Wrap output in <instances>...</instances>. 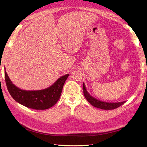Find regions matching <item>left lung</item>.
Returning <instances> with one entry per match:
<instances>
[{"instance_id": "obj_1", "label": "left lung", "mask_w": 147, "mask_h": 147, "mask_svg": "<svg viewBox=\"0 0 147 147\" xmlns=\"http://www.w3.org/2000/svg\"><path fill=\"white\" fill-rule=\"evenodd\" d=\"M83 90L84 96L85 97L86 100L90 102L92 106L100 109H103V110L115 109L119 107V106H121V105H123L126 102V101L119 102H107L101 101L100 100L97 99L89 94L88 92L86 90L84 83H83Z\"/></svg>"}]
</instances>
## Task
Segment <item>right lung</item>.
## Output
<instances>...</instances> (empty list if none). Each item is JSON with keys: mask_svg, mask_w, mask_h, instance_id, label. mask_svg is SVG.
<instances>
[{"mask_svg": "<svg viewBox=\"0 0 147 147\" xmlns=\"http://www.w3.org/2000/svg\"><path fill=\"white\" fill-rule=\"evenodd\" d=\"M69 75L62 76L51 86L44 90L26 91L13 84L5 70L7 87L13 99L21 105L35 110H46L56 104L60 98L64 84Z\"/></svg>", "mask_w": 147, "mask_h": 147, "instance_id": "add662e5", "label": "right lung"}]
</instances>
